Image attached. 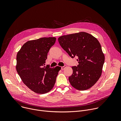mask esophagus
<instances>
[{
  "label": "esophagus",
  "instance_id": "34e87169",
  "mask_svg": "<svg viewBox=\"0 0 121 121\" xmlns=\"http://www.w3.org/2000/svg\"><path fill=\"white\" fill-rule=\"evenodd\" d=\"M65 67H66V65H65L64 66H62L61 67V69L62 70H64Z\"/></svg>",
  "mask_w": 121,
  "mask_h": 121
}]
</instances>
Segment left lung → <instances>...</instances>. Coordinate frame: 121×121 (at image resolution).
Wrapping results in <instances>:
<instances>
[{
	"instance_id": "1",
	"label": "left lung",
	"mask_w": 121,
	"mask_h": 121,
	"mask_svg": "<svg viewBox=\"0 0 121 121\" xmlns=\"http://www.w3.org/2000/svg\"><path fill=\"white\" fill-rule=\"evenodd\" d=\"M58 40L71 58L78 57V65L72 67L73 74L68 78L72 87L79 91L91 88L101 76L105 61L98 40L85 32L63 35Z\"/></svg>"
}]
</instances>
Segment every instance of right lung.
I'll return each instance as SVG.
<instances>
[{
  "instance_id": "1",
  "label": "right lung",
  "mask_w": 121,
  "mask_h": 121,
  "mask_svg": "<svg viewBox=\"0 0 121 121\" xmlns=\"http://www.w3.org/2000/svg\"><path fill=\"white\" fill-rule=\"evenodd\" d=\"M56 38L43 37L29 41L17 55L16 70L24 84L38 94L52 89L61 67L43 66L47 54L55 43Z\"/></svg>"
}]
</instances>
